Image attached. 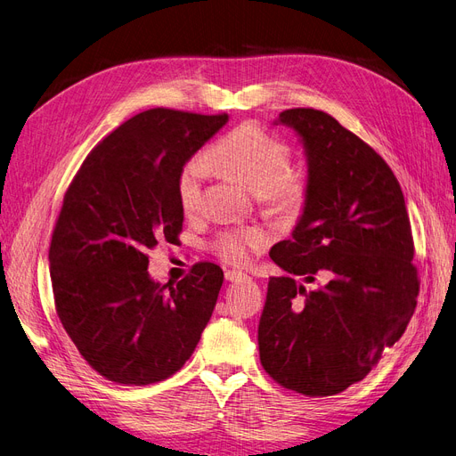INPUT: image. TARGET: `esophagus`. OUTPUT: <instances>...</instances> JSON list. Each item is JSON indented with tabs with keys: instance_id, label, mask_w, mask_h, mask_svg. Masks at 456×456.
<instances>
[{
	"instance_id": "1",
	"label": "esophagus",
	"mask_w": 456,
	"mask_h": 456,
	"mask_svg": "<svg viewBox=\"0 0 456 456\" xmlns=\"http://www.w3.org/2000/svg\"><path fill=\"white\" fill-rule=\"evenodd\" d=\"M244 274L242 273H237V271H225V280L227 281H237V280H242Z\"/></svg>"
}]
</instances>
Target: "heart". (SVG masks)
I'll return each instance as SVG.
<instances>
[{"label":"heart","mask_w":456,"mask_h":456,"mask_svg":"<svg viewBox=\"0 0 456 456\" xmlns=\"http://www.w3.org/2000/svg\"><path fill=\"white\" fill-rule=\"evenodd\" d=\"M291 148L256 124H244L224 134L205 158L185 161L176 176L178 205L185 216L199 210L208 167L256 191L259 205L281 222H295L310 199L306 176L289 168ZM261 227L225 231L214 242L216 254L231 265H244L249 254L265 248Z\"/></svg>","instance_id":"b5f03b06"}]
</instances>
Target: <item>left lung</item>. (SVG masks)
Segmentation results:
<instances>
[{
  "label": "left lung",
  "mask_w": 456,
  "mask_h": 456,
  "mask_svg": "<svg viewBox=\"0 0 456 456\" xmlns=\"http://www.w3.org/2000/svg\"><path fill=\"white\" fill-rule=\"evenodd\" d=\"M280 124L305 142L310 199L271 249L288 274L268 280L259 357L285 389L332 396L366 378L415 312L411 224L391 167L336 118L289 109Z\"/></svg>",
  "instance_id": "obj_1"
}]
</instances>
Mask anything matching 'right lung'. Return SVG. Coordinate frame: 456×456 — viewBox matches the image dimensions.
<instances>
[{"label":"right lung","instance_id":"obj_1","mask_svg":"<svg viewBox=\"0 0 456 456\" xmlns=\"http://www.w3.org/2000/svg\"><path fill=\"white\" fill-rule=\"evenodd\" d=\"M227 114L150 109L82 161L56 219L48 261L67 336L99 376L150 385L176 374L214 312L224 271L210 261L180 281L148 276V251L176 244V176Z\"/></svg>","mask_w":456,"mask_h":456}]
</instances>
